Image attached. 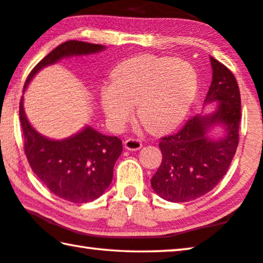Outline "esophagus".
Returning <instances> with one entry per match:
<instances>
[{
  "mask_svg": "<svg viewBox=\"0 0 263 263\" xmlns=\"http://www.w3.org/2000/svg\"><path fill=\"white\" fill-rule=\"evenodd\" d=\"M124 146L128 151H138L141 148V141L139 139H127L124 141Z\"/></svg>",
  "mask_w": 263,
  "mask_h": 263,
  "instance_id": "1",
  "label": "esophagus"
}]
</instances>
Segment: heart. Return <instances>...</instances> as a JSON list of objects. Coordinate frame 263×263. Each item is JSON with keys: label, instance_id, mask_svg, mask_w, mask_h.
I'll list each match as a JSON object with an SVG mask.
<instances>
[{"label": "heart", "instance_id": "b5f03b06", "mask_svg": "<svg viewBox=\"0 0 263 263\" xmlns=\"http://www.w3.org/2000/svg\"><path fill=\"white\" fill-rule=\"evenodd\" d=\"M198 90V75L188 62L169 57L138 55L115 68L112 83L101 91V106L116 130L137 105L138 118L154 133H164L183 121Z\"/></svg>", "mask_w": 263, "mask_h": 263}]
</instances>
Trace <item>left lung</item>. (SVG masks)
<instances>
[{"label":"left lung","instance_id":"obj_1","mask_svg":"<svg viewBox=\"0 0 263 263\" xmlns=\"http://www.w3.org/2000/svg\"><path fill=\"white\" fill-rule=\"evenodd\" d=\"M210 61L212 81L204 105L216 103L215 110L196 115L159 144L162 162L151 184L168 202H189L211 191L226 174L238 147L241 101L237 80L215 58ZM217 126L220 135L212 132Z\"/></svg>","mask_w":263,"mask_h":263}]
</instances>
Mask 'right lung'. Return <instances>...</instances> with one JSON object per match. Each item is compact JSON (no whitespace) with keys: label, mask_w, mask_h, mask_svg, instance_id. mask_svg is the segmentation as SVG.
I'll return each instance as SVG.
<instances>
[{"label":"right lung","mask_w":263,"mask_h":263,"mask_svg":"<svg viewBox=\"0 0 263 263\" xmlns=\"http://www.w3.org/2000/svg\"><path fill=\"white\" fill-rule=\"evenodd\" d=\"M104 45L79 41L60 44L39 61L26 79L23 92L37 73L65 58L95 54ZM24 97L20 104V119L24 136V151L31 168L44 185L58 197L73 203H88L108 189L114 166L123 152L122 140L102 135L90 125L65 139H51L31 125L26 117Z\"/></svg>","instance_id":"right-lung-1"}]
</instances>
